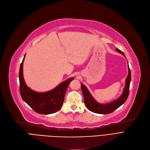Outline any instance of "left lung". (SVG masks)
I'll use <instances>...</instances> for the list:
<instances>
[{
    "instance_id": "obj_1",
    "label": "left lung",
    "mask_w": 150,
    "mask_h": 150,
    "mask_svg": "<svg viewBox=\"0 0 150 150\" xmlns=\"http://www.w3.org/2000/svg\"><path fill=\"white\" fill-rule=\"evenodd\" d=\"M118 52H119L123 56H125V54L123 52L120 50L119 49H115ZM131 80V70L129 67L128 66V76L126 78V84L125 86L123 89V92L122 94V96L118 98L117 99L112 101L111 103H108L106 104H100L97 103V101L95 100L91 94L90 93L89 91L87 89L86 86L81 83V91L83 94L84 98V104L89 111L101 114H108L114 111L115 109L119 108L120 106H122L126 100H127L128 95H129V86L130 82Z\"/></svg>"
}]
</instances>
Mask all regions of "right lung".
<instances>
[{
  "mask_svg": "<svg viewBox=\"0 0 150 150\" xmlns=\"http://www.w3.org/2000/svg\"><path fill=\"white\" fill-rule=\"evenodd\" d=\"M20 66L19 78L20 93L22 98L34 111L41 114H50L57 112L64 102L65 93L70 83L74 80L71 77L60 83L56 88L48 92H37L26 85L23 76V62Z\"/></svg>",
  "mask_w": 150,
  "mask_h": 150,
  "instance_id": "add662e5",
  "label": "right lung"
}]
</instances>
